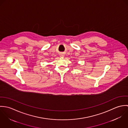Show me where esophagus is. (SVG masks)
I'll list each match as a JSON object with an SVG mask.
<instances>
[{
    "mask_svg": "<svg viewBox=\"0 0 128 128\" xmlns=\"http://www.w3.org/2000/svg\"><path fill=\"white\" fill-rule=\"evenodd\" d=\"M60 57L62 58V57H64V54H63V53H61V54H60Z\"/></svg>",
    "mask_w": 128,
    "mask_h": 128,
    "instance_id": "esophagus-1",
    "label": "esophagus"
}]
</instances>
